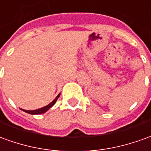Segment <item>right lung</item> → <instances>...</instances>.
Instances as JSON below:
<instances>
[{"label": "right lung", "mask_w": 151, "mask_h": 151, "mask_svg": "<svg viewBox=\"0 0 151 151\" xmlns=\"http://www.w3.org/2000/svg\"><path fill=\"white\" fill-rule=\"evenodd\" d=\"M60 94H59L57 96L55 97V99L52 102H50L49 105H46V106H44L42 108L36 109V110H26V109H22V110L24 111V112L28 113V114H43V113H46L48 109H50L55 104V102L57 101L58 98L60 97Z\"/></svg>", "instance_id": "1"}]
</instances>
